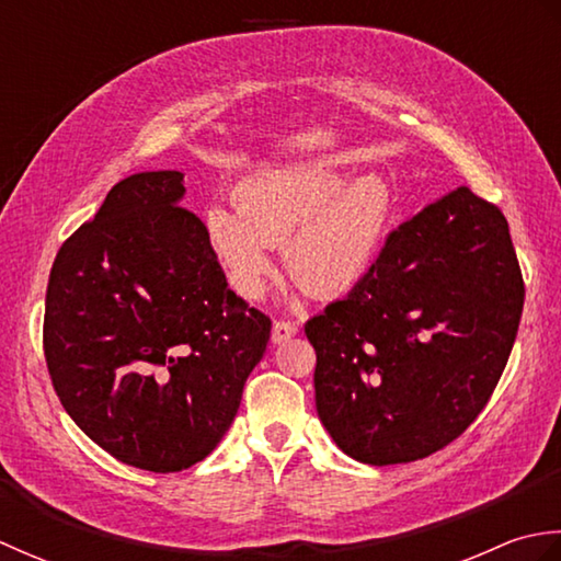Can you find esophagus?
Here are the masks:
<instances>
[{"label":"esophagus","mask_w":561,"mask_h":561,"mask_svg":"<svg viewBox=\"0 0 561 561\" xmlns=\"http://www.w3.org/2000/svg\"><path fill=\"white\" fill-rule=\"evenodd\" d=\"M296 332H299V325L294 323V320H277V323H274V328H272V342L274 344H282V342H287V340H291Z\"/></svg>","instance_id":"34e87169"}]
</instances>
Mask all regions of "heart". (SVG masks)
I'll list each match as a JSON object with an SVG mask.
<instances>
[{"instance_id": "1", "label": "heart", "mask_w": 561, "mask_h": 561, "mask_svg": "<svg viewBox=\"0 0 561 561\" xmlns=\"http://www.w3.org/2000/svg\"><path fill=\"white\" fill-rule=\"evenodd\" d=\"M236 209L205 211L209 243L238 294L257 299L272 274L270 245H284L291 277L316 296L350 291L371 270L392 214L376 175L347 183L335 161L284 165L243 178Z\"/></svg>"}]
</instances>
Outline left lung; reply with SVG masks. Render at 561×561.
I'll return each instance as SVG.
<instances>
[{
  "mask_svg": "<svg viewBox=\"0 0 561 561\" xmlns=\"http://www.w3.org/2000/svg\"><path fill=\"white\" fill-rule=\"evenodd\" d=\"M523 296L508 221L468 185L400 224L364 279L306 323L332 440L368 465L456 440L504 374Z\"/></svg>",
  "mask_w": 561,
  "mask_h": 561,
  "instance_id": "left-lung-1",
  "label": "left lung"
}]
</instances>
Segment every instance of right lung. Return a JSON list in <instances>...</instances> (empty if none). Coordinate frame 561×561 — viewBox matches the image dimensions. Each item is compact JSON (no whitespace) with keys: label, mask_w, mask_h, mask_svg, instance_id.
<instances>
[{"label":"right lung","mask_w":561,"mask_h":561,"mask_svg":"<svg viewBox=\"0 0 561 561\" xmlns=\"http://www.w3.org/2000/svg\"><path fill=\"white\" fill-rule=\"evenodd\" d=\"M181 171L135 173L57 250L43 350L59 402L93 444L181 472L229 432L272 320L229 289Z\"/></svg>","instance_id":"1"}]
</instances>
